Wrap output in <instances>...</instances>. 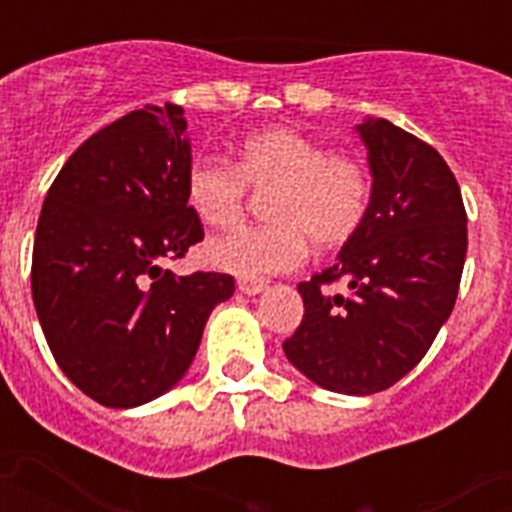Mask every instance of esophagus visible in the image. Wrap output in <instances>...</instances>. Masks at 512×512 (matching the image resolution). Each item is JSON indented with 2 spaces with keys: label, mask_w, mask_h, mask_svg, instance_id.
Instances as JSON below:
<instances>
[{
  "label": "esophagus",
  "mask_w": 512,
  "mask_h": 512,
  "mask_svg": "<svg viewBox=\"0 0 512 512\" xmlns=\"http://www.w3.org/2000/svg\"><path fill=\"white\" fill-rule=\"evenodd\" d=\"M263 288H266V282H263V279H238V290L246 293V296H257Z\"/></svg>",
  "instance_id": "obj_1"
}]
</instances>
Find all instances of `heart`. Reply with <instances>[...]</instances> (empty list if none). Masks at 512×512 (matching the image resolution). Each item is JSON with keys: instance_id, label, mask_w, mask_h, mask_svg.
I'll list each match as a JSON object with an SVG mask.
<instances>
[{"instance_id": "heart-1", "label": "heart", "mask_w": 512, "mask_h": 512, "mask_svg": "<svg viewBox=\"0 0 512 512\" xmlns=\"http://www.w3.org/2000/svg\"><path fill=\"white\" fill-rule=\"evenodd\" d=\"M246 189L271 191L266 227H235L205 246L211 266L235 277L260 279L296 268L315 249L354 238L370 208V172L354 156H340L310 136L274 128L246 139L238 161L200 156L186 172L191 211L211 227L233 224Z\"/></svg>"}]
</instances>
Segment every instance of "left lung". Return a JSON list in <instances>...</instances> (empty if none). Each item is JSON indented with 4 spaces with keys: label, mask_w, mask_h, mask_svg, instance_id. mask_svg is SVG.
<instances>
[{
    "label": "left lung",
    "mask_w": 512,
    "mask_h": 512,
    "mask_svg": "<svg viewBox=\"0 0 512 512\" xmlns=\"http://www.w3.org/2000/svg\"><path fill=\"white\" fill-rule=\"evenodd\" d=\"M373 175L370 208L337 263L301 282L304 318L282 348L312 384L389 389L450 318L466 260V211L447 161L389 120L356 126ZM343 281V294L331 285Z\"/></svg>",
    "instance_id": "8db88e82"
}]
</instances>
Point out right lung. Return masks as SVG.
I'll return each mask as SVG.
<instances>
[{
  "label": "right lung",
  "mask_w": 512,
  "mask_h": 512,
  "mask_svg": "<svg viewBox=\"0 0 512 512\" xmlns=\"http://www.w3.org/2000/svg\"><path fill=\"white\" fill-rule=\"evenodd\" d=\"M191 145L178 104L128 112L51 183L32 249V301L51 354L84 395L134 408L186 376L230 274L175 277L202 241L186 200Z\"/></svg>",
  "instance_id": "right-lung-1"
}]
</instances>
